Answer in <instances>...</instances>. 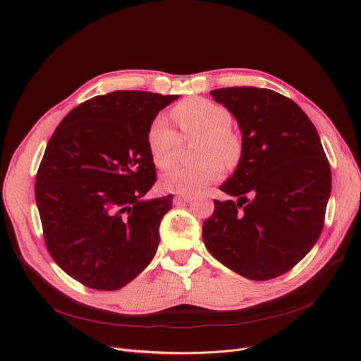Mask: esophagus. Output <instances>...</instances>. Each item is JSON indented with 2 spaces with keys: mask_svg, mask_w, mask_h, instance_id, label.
Returning <instances> with one entry per match:
<instances>
[{
  "mask_svg": "<svg viewBox=\"0 0 361 361\" xmlns=\"http://www.w3.org/2000/svg\"><path fill=\"white\" fill-rule=\"evenodd\" d=\"M191 200V195L188 194H180V195H176L174 197V204H181V202H185V201H190Z\"/></svg>",
  "mask_w": 361,
  "mask_h": 361,
  "instance_id": "1",
  "label": "esophagus"
}]
</instances>
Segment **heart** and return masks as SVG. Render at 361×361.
Returning a JSON list of instances; mask_svg holds the SVG:
<instances>
[{
  "instance_id": "b5f03b06",
  "label": "heart",
  "mask_w": 361,
  "mask_h": 361,
  "mask_svg": "<svg viewBox=\"0 0 361 361\" xmlns=\"http://www.w3.org/2000/svg\"><path fill=\"white\" fill-rule=\"evenodd\" d=\"M173 117L185 140H201L197 147V160L201 163L177 167L164 174L161 178L163 190L174 194H192L221 180L226 170L224 164L233 167L240 161L241 138L233 131V117L226 107L207 98L194 97L177 104L173 109ZM147 144L154 164L167 170L177 161L183 140L160 116L148 128Z\"/></svg>"
}]
</instances>
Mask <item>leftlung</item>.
I'll return each mask as SVG.
<instances>
[{
	"label": "left lung",
	"instance_id": "1",
	"mask_svg": "<svg viewBox=\"0 0 361 361\" xmlns=\"http://www.w3.org/2000/svg\"><path fill=\"white\" fill-rule=\"evenodd\" d=\"M237 120L243 152L202 223L210 254L237 274L264 281L291 270L319 240L331 191L319 133L295 102L273 90L210 91Z\"/></svg>",
	"mask_w": 361,
	"mask_h": 361
}]
</instances>
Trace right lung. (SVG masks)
I'll use <instances>...</instances> for the list:
<instances>
[{"label":"right lung","instance_id":"add662e5","mask_svg":"<svg viewBox=\"0 0 361 361\" xmlns=\"http://www.w3.org/2000/svg\"><path fill=\"white\" fill-rule=\"evenodd\" d=\"M178 97L97 95L71 110L47 144L35 178L45 245L90 288L118 290L156 255L173 195L142 198L157 180L147 134Z\"/></svg>","mask_w":361,"mask_h":361}]
</instances>
